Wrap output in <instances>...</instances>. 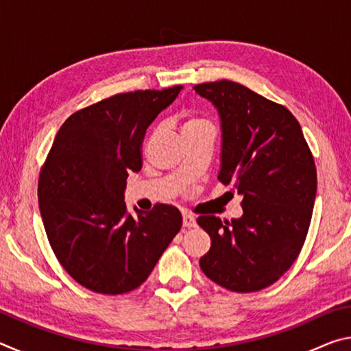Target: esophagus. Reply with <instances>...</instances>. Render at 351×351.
<instances>
[{
  "label": "esophagus",
  "instance_id": "esophagus-1",
  "mask_svg": "<svg viewBox=\"0 0 351 351\" xmlns=\"http://www.w3.org/2000/svg\"><path fill=\"white\" fill-rule=\"evenodd\" d=\"M182 226L184 228H193V226H197V218H195L192 213H184Z\"/></svg>",
  "mask_w": 351,
  "mask_h": 351
}]
</instances>
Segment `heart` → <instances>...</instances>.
<instances>
[{
  "instance_id": "1",
  "label": "heart",
  "mask_w": 351,
  "mask_h": 351,
  "mask_svg": "<svg viewBox=\"0 0 351 351\" xmlns=\"http://www.w3.org/2000/svg\"><path fill=\"white\" fill-rule=\"evenodd\" d=\"M201 123H206V122L201 121V119H197V117H189V119H186V122H184L182 130L197 127V125H201Z\"/></svg>"
}]
</instances>
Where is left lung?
<instances>
[{"label": "left lung", "mask_w": 351, "mask_h": 351, "mask_svg": "<svg viewBox=\"0 0 351 351\" xmlns=\"http://www.w3.org/2000/svg\"><path fill=\"white\" fill-rule=\"evenodd\" d=\"M195 93L219 116L218 180L243 197L240 218H198L212 240L199 266L226 289L260 291L291 268L305 243L317 190L313 154L283 105L230 80L201 83Z\"/></svg>", "instance_id": "1"}]
</instances>
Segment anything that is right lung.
Wrapping results in <instances>:
<instances>
[{
	"instance_id": "right-lung-1",
	"label": "right lung",
	"mask_w": 351,
	"mask_h": 351,
	"mask_svg": "<svg viewBox=\"0 0 351 351\" xmlns=\"http://www.w3.org/2000/svg\"><path fill=\"white\" fill-rule=\"evenodd\" d=\"M116 94L74 112L58 130L40 171L38 206L64 271L100 294H123L147 280L182 226L173 206L128 213V173L142 167L147 128L181 93Z\"/></svg>"
}]
</instances>
